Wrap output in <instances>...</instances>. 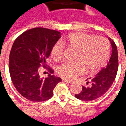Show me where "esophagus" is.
<instances>
[{
	"label": "esophagus",
	"instance_id": "obj_1",
	"mask_svg": "<svg viewBox=\"0 0 126 126\" xmlns=\"http://www.w3.org/2000/svg\"><path fill=\"white\" fill-rule=\"evenodd\" d=\"M62 80H63V82H67V83H68V84H72V82L71 81H69V80H67V79H62Z\"/></svg>",
	"mask_w": 126,
	"mask_h": 126
}]
</instances>
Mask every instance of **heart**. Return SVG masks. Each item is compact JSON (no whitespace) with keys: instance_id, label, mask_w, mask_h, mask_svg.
<instances>
[{"instance_id":"heart-1","label":"heart","mask_w":126,"mask_h":126,"mask_svg":"<svg viewBox=\"0 0 126 126\" xmlns=\"http://www.w3.org/2000/svg\"><path fill=\"white\" fill-rule=\"evenodd\" d=\"M63 42L76 50L74 63H64L57 68V74L65 79H74L84 73L94 72L105 65L110 55V45L107 39L84 32L69 34ZM65 46L57 42L50 50V56L56 62L64 56Z\"/></svg>"}]
</instances>
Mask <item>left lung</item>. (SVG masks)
<instances>
[{"instance_id": "left-lung-1", "label": "left lung", "mask_w": 126, "mask_h": 126, "mask_svg": "<svg viewBox=\"0 0 126 126\" xmlns=\"http://www.w3.org/2000/svg\"><path fill=\"white\" fill-rule=\"evenodd\" d=\"M111 42L112 52L107 65L96 76L86 81L88 86H82V91L75 94L76 98L82 100H94L100 98L110 88L115 79L118 69V52L115 42L108 38Z\"/></svg>"}]
</instances>
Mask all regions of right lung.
I'll return each mask as SVG.
<instances>
[{"mask_svg": "<svg viewBox=\"0 0 126 126\" xmlns=\"http://www.w3.org/2000/svg\"><path fill=\"white\" fill-rule=\"evenodd\" d=\"M61 37V32L44 28L30 29L18 36L9 55V72L13 84L19 93L28 100L42 102L53 96V90L61 78L47 66L53 44ZM40 64L48 70L45 79L39 76Z\"/></svg>", "mask_w": 126, "mask_h": 126, "instance_id": "right-lung-1", "label": "right lung"}]
</instances>
